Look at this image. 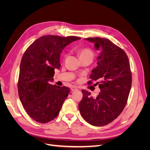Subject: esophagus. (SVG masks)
<instances>
[{
	"label": "esophagus",
	"instance_id": "34e87169",
	"mask_svg": "<svg viewBox=\"0 0 150 150\" xmlns=\"http://www.w3.org/2000/svg\"><path fill=\"white\" fill-rule=\"evenodd\" d=\"M71 91H76V90L78 89V88H77L76 86H71Z\"/></svg>",
	"mask_w": 150,
	"mask_h": 150
}]
</instances>
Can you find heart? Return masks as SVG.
<instances>
[{"mask_svg": "<svg viewBox=\"0 0 150 150\" xmlns=\"http://www.w3.org/2000/svg\"><path fill=\"white\" fill-rule=\"evenodd\" d=\"M78 55L81 59H83L85 58H91L93 59L94 57V53L91 49L88 47H82L78 51ZM66 55H65V57Z\"/></svg>", "mask_w": 150, "mask_h": 150, "instance_id": "1", "label": "heart"}]
</instances>
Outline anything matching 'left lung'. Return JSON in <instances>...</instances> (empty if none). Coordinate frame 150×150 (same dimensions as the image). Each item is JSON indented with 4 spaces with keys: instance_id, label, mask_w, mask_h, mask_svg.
<instances>
[{
    "instance_id": "1",
    "label": "left lung",
    "mask_w": 150,
    "mask_h": 150,
    "mask_svg": "<svg viewBox=\"0 0 150 150\" xmlns=\"http://www.w3.org/2000/svg\"><path fill=\"white\" fill-rule=\"evenodd\" d=\"M94 42L96 49L102 48L96 68L90 75L98 81L101 92L96 98L82 90L83 99L79 103L81 116L90 125L101 126L110 123L121 114L128 101L132 83L129 59L124 50L105 38L86 39Z\"/></svg>"
}]
</instances>
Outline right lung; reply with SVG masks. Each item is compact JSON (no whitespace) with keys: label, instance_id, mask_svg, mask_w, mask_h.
Instances as JSON below:
<instances>
[{"label":"right lung","instance_id":"obj_1","mask_svg":"<svg viewBox=\"0 0 150 150\" xmlns=\"http://www.w3.org/2000/svg\"><path fill=\"white\" fill-rule=\"evenodd\" d=\"M80 39L75 36L44 35L32 43L23 54L18 93L27 113L35 121L47 123L57 116L70 89L52 85L49 81L53 80L54 69L61 66L62 50Z\"/></svg>","mask_w":150,"mask_h":150}]
</instances>
